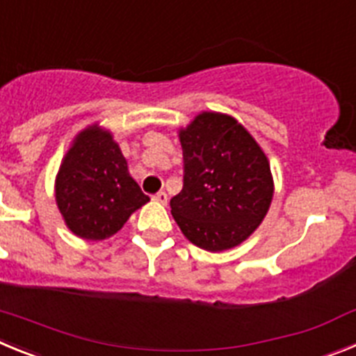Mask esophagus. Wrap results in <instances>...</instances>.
<instances>
[{
    "instance_id": "34e87169",
    "label": "esophagus",
    "mask_w": 356,
    "mask_h": 356,
    "mask_svg": "<svg viewBox=\"0 0 356 356\" xmlns=\"http://www.w3.org/2000/svg\"><path fill=\"white\" fill-rule=\"evenodd\" d=\"M153 200H155L156 203H162V205H165V203H168V194L163 193V191H159V193L153 196Z\"/></svg>"
}]
</instances>
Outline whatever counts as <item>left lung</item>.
I'll list each match as a JSON object with an SVG mask.
<instances>
[{
	"mask_svg": "<svg viewBox=\"0 0 356 356\" xmlns=\"http://www.w3.org/2000/svg\"><path fill=\"white\" fill-rule=\"evenodd\" d=\"M184 188L171 213L207 251L238 246L259 228L273 200L267 156L234 118L203 112L180 131Z\"/></svg>",
	"mask_w": 356,
	"mask_h": 356,
	"instance_id": "left-lung-1",
	"label": "left lung"
}]
</instances>
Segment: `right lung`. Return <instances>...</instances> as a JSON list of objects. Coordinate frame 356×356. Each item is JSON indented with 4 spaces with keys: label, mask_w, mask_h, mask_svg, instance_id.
<instances>
[{
    "label": "right lung",
    "mask_w": 356,
    "mask_h": 356,
    "mask_svg": "<svg viewBox=\"0 0 356 356\" xmlns=\"http://www.w3.org/2000/svg\"><path fill=\"white\" fill-rule=\"evenodd\" d=\"M146 201L112 135L97 127L81 131L56 176V205L72 234L103 241Z\"/></svg>",
    "instance_id": "obj_1"
}]
</instances>
